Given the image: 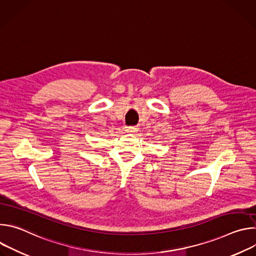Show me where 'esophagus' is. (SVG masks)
Segmentation results:
<instances>
[{
  "mask_svg": "<svg viewBox=\"0 0 256 256\" xmlns=\"http://www.w3.org/2000/svg\"><path fill=\"white\" fill-rule=\"evenodd\" d=\"M126 130H128V132H138V128H136V126H128V128H126Z\"/></svg>",
  "mask_w": 256,
  "mask_h": 256,
  "instance_id": "34e87169",
  "label": "esophagus"
}]
</instances>
